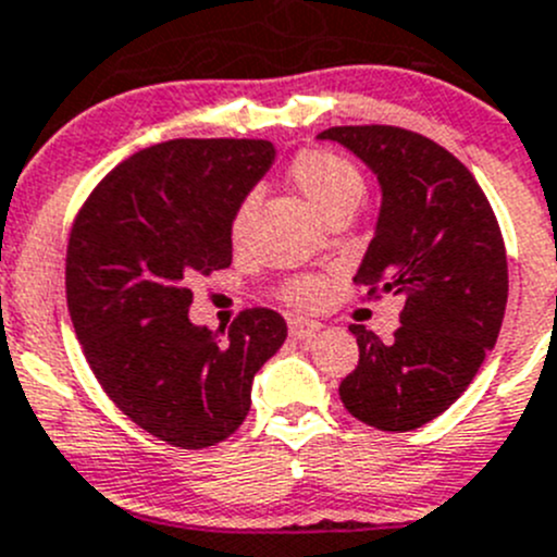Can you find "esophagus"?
I'll list each match as a JSON object with an SVG mask.
<instances>
[{
    "instance_id": "esophagus-1",
    "label": "esophagus",
    "mask_w": 557,
    "mask_h": 557,
    "mask_svg": "<svg viewBox=\"0 0 557 557\" xmlns=\"http://www.w3.org/2000/svg\"><path fill=\"white\" fill-rule=\"evenodd\" d=\"M319 330V322H308V319H289V335L295 341H306Z\"/></svg>"
}]
</instances>
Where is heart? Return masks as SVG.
<instances>
[{
  "label": "heart",
  "instance_id": "b5f03b06",
  "mask_svg": "<svg viewBox=\"0 0 557 557\" xmlns=\"http://www.w3.org/2000/svg\"><path fill=\"white\" fill-rule=\"evenodd\" d=\"M289 178L302 197L313 206L319 216L330 219L344 208L360 206L366 195V178L351 159L330 148H302L292 157ZM251 200H244L233 213L230 222V238L240 244L246 238V222H249ZM284 300L292 308H317L327 295V281L319 276H297L284 284Z\"/></svg>",
  "mask_w": 557,
  "mask_h": 557
}]
</instances>
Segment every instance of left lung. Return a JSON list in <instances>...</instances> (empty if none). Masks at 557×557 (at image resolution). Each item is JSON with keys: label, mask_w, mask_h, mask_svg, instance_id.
<instances>
[{"label": "left lung", "mask_w": 557, "mask_h": 557, "mask_svg": "<svg viewBox=\"0 0 557 557\" xmlns=\"http://www.w3.org/2000/svg\"><path fill=\"white\" fill-rule=\"evenodd\" d=\"M319 137L351 148L384 191L355 284L366 300L406 297L389 344L351 324L360 360L338 395L366 425L414 431L466 393L495 346L509 295L504 235L471 170L431 137L389 124L330 126Z\"/></svg>", "instance_id": "obj_1"}]
</instances>
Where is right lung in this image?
Wrapping results in <instances>:
<instances>
[{
    "mask_svg": "<svg viewBox=\"0 0 557 557\" xmlns=\"http://www.w3.org/2000/svg\"><path fill=\"white\" fill-rule=\"evenodd\" d=\"M273 143L178 137L132 153L91 189L67 244V308L108 398L178 449L233 436L284 317L244 308L230 330L189 322L191 281L233 262L230 222Z\"/></svg>",
    "mask_w": 557,
    "mask_h": 557,
    "instance_id": "1",
    "label": "right lung"
}]
</instances>
